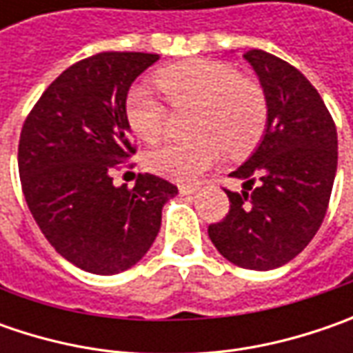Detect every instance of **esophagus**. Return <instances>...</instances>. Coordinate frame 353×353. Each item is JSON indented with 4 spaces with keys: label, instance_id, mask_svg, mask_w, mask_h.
<instances>
[{
    "label": "esophagus",
    "instance_id": "1",
    "mask_svg": "<svg viewBox=\"0 0 353 353\" xmlns=\"http://www.w3.org/2000/svg\"><path fill=\"white\" fill-rule=\"evenodd\" d=\"M179 192L183 196H190V194L196 192V186H192V184H179Z\"/></svg>",
    "mask_w": 353,
    "mask_h": 353
}]
</instances>
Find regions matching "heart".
Masks as SVG:
<instances>
[{"mask_svg": "<svg viewBox=\"0 0 353 353\" xmlns=\"http://www.w3.org/2000/svg\"><path fill=\"white\" fill-rule=\"evenodd\" d=\"M159 90L174 110L196 108L190 143H169L147 157L149 169L176 183H194L214 167L222 151H251L267 125V100L261 86L220 61L170 64L155 76ZM125 119L145 143H157L167 125V108L147 88H133L125 98Z\"/></svg>", "mask_w": 353, "mask_h": 353, "instance_id": "b5f03b06", "label": "heart"}]
</instances>
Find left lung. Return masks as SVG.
<instances>
[{"instance_id":"8db88e82","label":"left lung","mask_w":353,"mask_h":353,"mask_svg":"<svg viewBox=\"0 0 353 353\" xmlns=\"http://www.w3.org/2000/svg\"><path fill=\"white\" fill-rule=\"evenodd\" d=\"M259 76L267 129L255 153L224 188L230 212L208 236L228 261L253 271L289 263L316 236L338 167V133L316 88L289 62L259 48L243 54Z\"/></svg>"}]
</instances>
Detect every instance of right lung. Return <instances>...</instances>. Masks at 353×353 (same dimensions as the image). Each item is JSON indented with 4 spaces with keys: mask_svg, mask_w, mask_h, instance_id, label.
<instances>
[{
    "mask_svg": "<svg viewBox=\"0 0 353 353\" xmlns=\"http://www.w3.org/2000/svg\"><path fill=\"white\" fill-rule=\"evenodd\" d=\"M159 54L100 52L68 66L27 116L19 176L27 206L48 243L94 275H116L153 245L165 202L179 190L155 174L133 188L112 170L135 153L125 119L133 80Z\"/></svg>",
    "mask_w": 353,
    "mask_h": 353,
    "instance_id": "add662e5",
    "label": "right lung"
}]
</instances>
